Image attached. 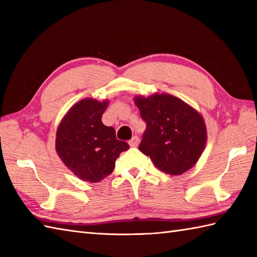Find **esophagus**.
I'll return each mask as SVG.
<instances>
[{
  "label": "esophagus",
  "instance_id": "esophagus-1",
  "mask_svg": "<svg viewBox=\"0 0 257 257\" xmlns=\"http://www.w3.org/2000/svg\"><path fill=\"white\" fill-rule=\"evenodd\" d=\"M138 143H139V137H137V136H134V137L129 140V145L132 147H137Z\"/></svg>",
  "mask_w": 257,
  "mask_h": 257
}]
</instances>
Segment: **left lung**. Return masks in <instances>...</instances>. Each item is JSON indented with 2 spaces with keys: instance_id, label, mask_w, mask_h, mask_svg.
Instances as JSON below:
<instances>
[{
  "instance_id": "1",
  "label": "left lung",
  "mask_w": 257,
  "mask_h": 257,
  "mask_svg": "<svg viewBox=\"0 0 257 257\" xmlns=\"http://www.w3.org/2000/svg\"><path fill=\"white\" fill-rule=\"evenodd\" d=\"M146 122L139 150L159 170L182 174L199 160L206 143L204 120L199 112L171 95L136 97Z\"/></svg>"
}]
</instances>
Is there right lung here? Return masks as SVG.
Instances as JSON below:
<instances>
[{"label": "right lung", "mask_w": 257, "mask_h": 257, "mask_svg": "<svg viewBox=\"0 0 257 257\" xmlns=\"http://www.w3.org/2000/svg\"><path fill=\"white\" fill-rule=\"evenodd\" d=\"M107 100L84 99L70 108L56 134V151L69 170L79 179L98 182L109 176L122 151L125 141L116 138L112 127L101 121Z\"/></svg>", "instance_id": "right-lung-1"}]
</instances>
